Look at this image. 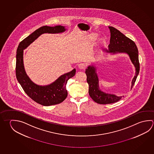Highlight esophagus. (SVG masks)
<instances>
[{
	"mask_svg": "<svg viewBox=\"0 0 154 154\" xmlns=\"http://www.w3.org/2000/svg\"><path fill=\"white\" fill-rule=\"evenodd\" d=\"M78 67L79 69L83 70V69H84L85 68H86V65L84 63H81V64H78Z\"/></svg>",
	"mask_w": 154,
	"mask_h": 154,
	"instance_id": "obj_1",
	"label": "esophagus"
}]
</instances>
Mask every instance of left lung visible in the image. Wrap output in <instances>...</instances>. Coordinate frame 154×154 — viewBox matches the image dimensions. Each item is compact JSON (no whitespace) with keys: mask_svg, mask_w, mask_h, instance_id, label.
Masks as SVG:
<instances>
[{"mask_svg":"<svg viewBox=\"0 0 154 154\" xmlns=\"http://www.w3.org/2000/svg\"><path fill=\"white\" fill-rule=\"evenodd\" d=\"M110 31V44L108 49H105L107 53L111 54H125L130 58L135 68V75L131 82L132 89L140 71V63L138 60V51L134 42L128 38L119 30L112 26H108ZM87 83L89 84L90 96L98 104H106L117 102L121 100L122 96L106 93L100 89L99 78L97 75V68L94 64L89 65L85 69Z\"/></svg>","mask_w":154,"mask_h":154,"instance_id":"8db88e82","label":"left lung"}]
</instances>
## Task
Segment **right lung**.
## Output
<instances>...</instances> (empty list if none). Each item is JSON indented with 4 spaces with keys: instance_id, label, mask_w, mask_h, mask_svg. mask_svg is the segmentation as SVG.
Segmentation results:
<instances>
[{
    "instance_id": "right-lung-1",
    "label": "right lung",
    "mask_w": 154,
    "mask_h": 154,
    "mask_svg": "<svg viewBox=\"0 0 154 154\" xmlns=\"http://www.w3.org/2000/svg\"><path fill=\"white\" fill-rule=\"evenodd\" d=\"M67 29L62 25L54 26H43L22 41L17 50L16 77L25 92L35 102L44 106L56 105L63 102L68 96L66 85L68 80L75 75L76 69L60 76L52 83L40 85L35 83L27 76L25 70L23 55L24 50L44 33H60Z\"/></svg>"
}]
</instances>
